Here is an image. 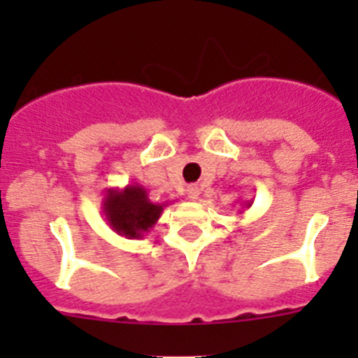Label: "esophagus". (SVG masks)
<instances>
[{
    "label": "esophagus",
    "instance_id": "obj_1",
    "mask_svg": "<svg viewBox=\"0 0 358 358\" xmlns=\"http://www.w3.org/2000/svg\"><path fill=\"white\" fill-rule=\"evenodd\" d=\"M188 199H192V201L199 199V188H197V186H189V188H188Z\"/></svg>",
    "mask_w": 358,
    "mask_h": 358
}]
</instances>
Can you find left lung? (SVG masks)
Listing matches in <instances>:
<instances>
[{
	"mask_svg": "<svg viewBox=\"0 0 358 358\" xmlns=\"http://www.w3.org/2000/svg\"><path fill=\"white\" fill-rule=\"evenodd\" d=\"M251 204H252V201H245V202H243V204H242V206H243V208H251ZM240 213H242V211H240Z\"/></svg>",
	"mask_w": 358,
	"mask_h": 358,
	"instance_id": "left-lung-1",
	"label": "left lung"
}]
</instances>
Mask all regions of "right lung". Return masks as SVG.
Masks as SVG:
<instances>
[{
    "label": "right lung",
    "instance_id": "obj_1",
    "mask_svg": "<svg viewBox=\"0 0 358 358\" xmlns=\"http://www.w3.org/2000/svg\"><path fill=\"white\" fill-rule=\"evenodd\" d=\"M166 202H152L147 189L140 185L125 188H107L102 201L106 222L115 233L125 238H143L156 226Z\"/></svg>",
    "mask_w": 358,
    "mask_h": 358
}]
</instances>
